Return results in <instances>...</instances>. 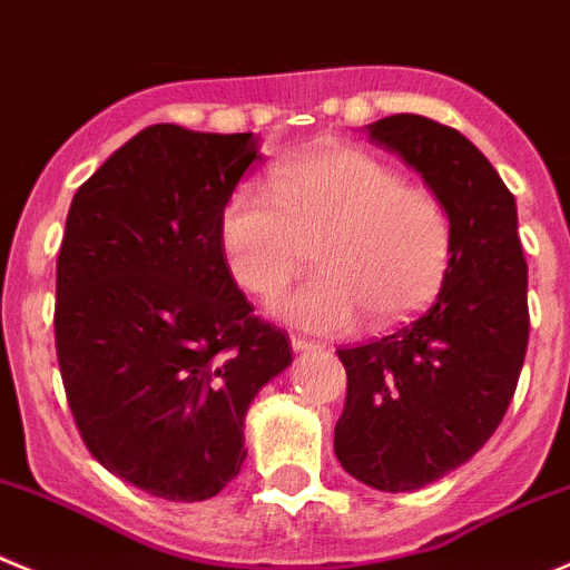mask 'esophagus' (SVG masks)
Returning <instances> with one entry per match:
<instances>
[{
    "instance_id": "obj_1",
    "label": "esophagus",
    "mask_w": 570,
    "mask_h": 570,
    "mask_svg": "<svg viewBox=\"0 0 570 570\" xmlns=\"http://www.w3.org/2000/svg\"><path fill=\"white\" fill-rule=\"evenodd\" d=\"M291 346H294V352H313V350H322V344H316V341L302 338V335H294V338H291Z\"/></svg>"
}]
</instances>
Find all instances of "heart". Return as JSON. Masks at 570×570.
Wrapping results in <instances>:
<instances>
[{"label":"heart","mask_w":570,"mask_h":570,"mask_svg":"<svg viewBox=\"0 0 570 570\" xmlns=\"http://www.w3.org/2000/svg\"><path fill=\"white\" fill-rule=\"evenodd\" d=\"M268 193L243 184L220 213L226 265L248 294H279L311 263L324 274L282 296L276 316L316 333L405 322L442 288L453 224L433 189L355 145L324 142L279 161Z\"/></svg>","instance_id":"heart-1"}]
</instances>
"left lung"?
<instances>
[{"label": "left lung", "instance_id": "left-lung-1", "mask_svg": "<svg viewBox=\"0 0 570 570\" xmlns=\"http://www.w3.org/2000/svg\"><path fill=\"white\" fill-rule=\"evenodd\" d=\"M366 134L425 178L453 224L436 299L394 333L338 350L335 456L363 484L409 492L462 468L501 425L529 344V271L514 195L468 137L420 114L383 117Z\"/></svg>", "mask_w": 570, "mask_h": 570}]
</instances>
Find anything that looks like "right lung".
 <instances>
[{
    "instance_id": "obj_1",
    "label": "right lung",
    "mask_w": 570,
    "mask_h": 570,
    "mask_svg": "<svg viewBox=\"0 0 570 570\" xmlns=\"http://www.w3.org/2000/svg\"><path fill=\"white\" fill-rule=\"evenodd\" d=\"M263 161L252 134L150 126L75 193L56 276V350L80 439L167 501L218 495L243 422L294 361L220 248V213Z\"/></svg>"
}]
</instances>
